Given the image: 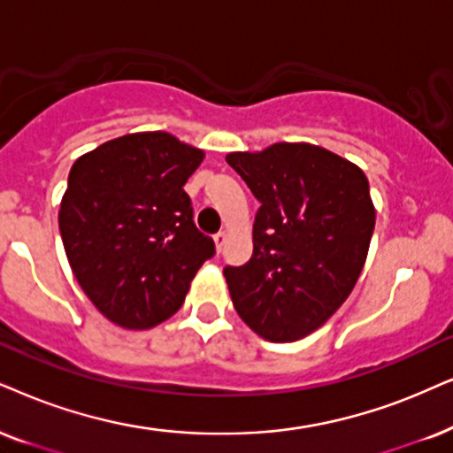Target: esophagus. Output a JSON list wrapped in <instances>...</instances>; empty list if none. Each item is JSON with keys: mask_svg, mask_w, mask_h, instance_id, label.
<instances>
[{"mask_svg": "<svg viewBox=\"0 0 453 453\" xmlns=\"http://www.w3.org/2000/svg\"><path fill=\"white\" fill-rule=\"evenodd\" d=\"M213 240H215V249H217V253H221L223 244H226V242H227V232H226V230L217 232V234H215V236H213Z\"/></svg>", "mask_w": 453, "mask_h": 453, "instance_id": "34e87169", "label": "esophagus"}]
</instances>
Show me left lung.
<instances>
[{
	"label": "left lung",
	"mask_w": 453,
	"mask_h": 453,
	"mask_svg": "<svg viewBox=\"0 0 453 453\" xmlns=\"http://www.w3.org/2000/svg\"><path fill=\"white\" fill-rule=\"evenodd\" d=\"M226 160L261 203L253 257L223 269L234 307L261 339L299 341L328 322L362 273L376 221L368 177L313 144Z\"/></svg>",
	"instance_id": "8db88e82"
}]
</instances>
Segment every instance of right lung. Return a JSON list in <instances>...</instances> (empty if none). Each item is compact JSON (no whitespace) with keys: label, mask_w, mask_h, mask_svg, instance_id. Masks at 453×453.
Returning a JSON list of instances; mask_svg holds the SVG:
<instances>
[{"label":"right lung","mask_w":453,"mask_h":453,"mask_svg":"<svg viewBox=\"0 0 453 453\" xmlns=\"http://www.w3.org/2000/svg\"><path fill=\"white\" fill-rule=\"evenodd\" d=\"M203 158L175 135L144 131L74 160L60 236L83 293L117 326L146 330L173 316L215 255L184 190Z\"/></svg>","instance_id":"1"}]
</instances>
